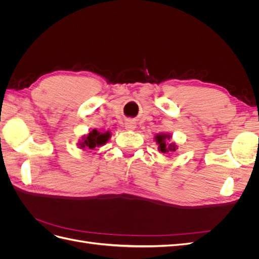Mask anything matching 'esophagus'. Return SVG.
<instances>
[{
	"mask_svg": "<svg viewBox=\"0 0 259 259\" xmlns=\"http://www.w3.org/2000/svg\"><path fill=\"white\" fill-rule=\"evenodd\" d=\"M135 127H136V124L133 122V121L125 122V128H126V130L133 131V130H135Z\"/></svg>",
	"mask_w": 259,
	"mask_h": 259,
	"instance_id": "1",
	"label": "esophagus"
}]
</instances>
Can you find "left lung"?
I'll use <instances>...</instances> for the list:
<instances>
[{"instance_id": "obj_1", "label": "left lung", "mask_w": 259, "mask_h": 259, "mask_svg": "<svg viewBox=\"0 0 259 259\" xmlns=\"http://www.w3.org/2000/svg\"><path fill=\"white\" fill-rule=\"evenodd\" d=\"M170 135L169 134H164V133H160V134H156L154 137L155 143L158 144V150L163 153H173L176 151L177 146L174 143H170Z\"/></svg>"}]
</instances>
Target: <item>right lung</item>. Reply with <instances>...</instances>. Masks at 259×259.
I'll use <instances>...</instances> for the list:
<instances>
[{
  "label": "right lung",
  "instance_id": "right-lung-1",
  "mask_svg": "<svg viewBox=\"0 0 259 259\" xmlns=\"http://www.w3.org/2000/svg\"><path fill=\"white\" fill-rule=\"evenodd\" d=\"M110 132L101 133L98 132L97 130H93L88 135H84L82 137L79 145L81 148L91 149V150H93V149H95L96 147L105 145L109 140V138H110Z\"/></svg>",
  "mask_w": 259,
  "mask_h": 259
}]
</instances>
